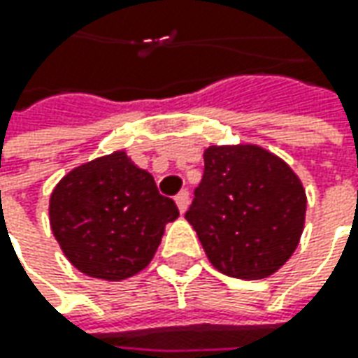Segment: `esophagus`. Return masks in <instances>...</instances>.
Wrapping results in <instances>:
<instances>
[{"instance_id":"obj_1","label":"esophagus","mask_w":358,"mask_h":358,"mask_svg":"<svg viewBox=\"0 0 358 358\" xmlns=\"http://www.w3.org/2000/svg\"><path fill=\"white\" fill-rule=\"evenodd\" d=\"M175 203H177V207H179V211L181 213H185L187 211V207H189V191H179L177 193V197H175Z\"/></svg>"}]
</instances>
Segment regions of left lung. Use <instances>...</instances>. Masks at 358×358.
<instances>
[{
	"label": "left lung",
	"instance_id": "obj_1",
	"mask_svg": "<svg viewBox=\"0 0 358 358\" xmlns=\"http://www.w3.org/2000/svg\"><path fill=\"white\" fill-rule=\"evenodd\" d=\"M185 219L217 271L265 279L295 253L307 195L295 171L259 145H211Z\"/></svg>",
	"mask_w": 358,
	"mask_h": 358
}]
</instances>
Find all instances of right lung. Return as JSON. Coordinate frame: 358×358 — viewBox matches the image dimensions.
<instances>
[{
	"mask_svg": "<svg viewBox=\"0 0 358 358\" xmlns=\"http://www.w3.org/2000/svg\"><path fill=\"white\" fill-rule=\"evenodd\" d=\"M177 217L173 199L125 151L71 169L49 197V225L63 255L77 271L103 281L143 271Z\"/></svg>",
	"mask_w": 358,
	"mask_h": 358,
	"instance_id": "right-lung-1",
	"label": "right lung"
}]
</instances>
